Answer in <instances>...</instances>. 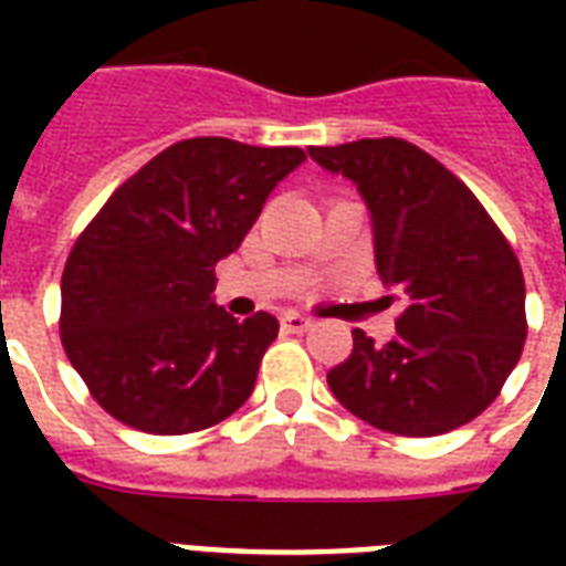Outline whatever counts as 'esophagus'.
<instances>
[{
    "mask_svg": "<svg viewBox=\"0 0 566 566\" xmlns=\"http://www.w3.org/2000/svg\"><path fill=\"white\" fill-rule=\"evenodd\" d=\"M312 327V318H306V315H296V312H287L282 318V331L287 333H303Z\"/></svg>",
    "mask_w": 566,
    "mask_h": 566,
    "instance_id": "1",
    "label": "esophagus"
}]
</instances>
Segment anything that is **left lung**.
Segmentation results:
<instances>
[{
	"label": "left lung",
	"instance_id": "1",
	"mask_svg": "<svg viewBox=\"0 0 566 566\" xmlns=\"http://www.w3.org/2000/svg\"><path fill=\"white\" fill-rule=\"evenodd\" d=\"M357 187L369 211L376 272L403 308L391 343L352 331L327 373L333 397L367 424L439 437L494 403L522 357L524 275L470 187L403 139L308 148Z\"/></svg>",
	"mask_w": 566,
	"mask_h": 566
}]
</instances>
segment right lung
I'll use <instances>...</instances> for the list:
<instances>
[{"instance_id":"right-lung-1","label":"right lung","mask_w":566,"mask_h":566,"mask_svg":"<svg viewBox=\"0 0 566 566\" xmlns=\"http://www.w3.org/2000/svg\"><path fill=\"white\" fill-rule=\"evenodd\" d=\"M303 160L300 148L187 139L108 197L60 284L63 348L108 416L178 437L218 424L251 397L279 321L223 312L211 296L214 266Z\"/></svg>"}]
</instances>
